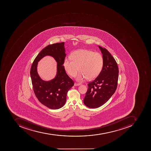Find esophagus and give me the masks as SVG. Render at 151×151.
Listing matches in <instances>:
<instances>
[{
	"label": "esophagus",
	"instance_id": "esophagus-1",
	"mask_svg": "<svg viewBox=\"0 0 151 151\" xmlns=\"http://www.w3.org/2000/svg\"><path fill=\"white\" fill-rule=\"evenodd\" d=\"M80 84H81V83H74V86H79V85H80Z\"/></svg>",
	"mask_w": 151,
	"mask_h": 151
}]
</instances>
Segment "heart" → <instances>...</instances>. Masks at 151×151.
I'll list each match as a JSON object with an SVG mask.
<instances>
[{"mask_svg":"<svg viewBox=\"0 0 151 151\" xmlns=\"http://www.w3.org/2000/svg\"><path fill=\"white\" fill-rule=\"evenodd\" d=\"M71 59L64 60L63 66L71 77H74L78 71L76 80L82 81L86 78L91 80L96 78L102 70L104 64L103 56L98 52L86 49H80L71 54Z\"/></svg>","mask_w":151,"mask_h":151,"instance_id":"1","label":"heart"}]
</instances>
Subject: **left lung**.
I'll return each mask as SVG.
<instances>
[{
  "mask_svg": "<svg viewBox=\"0 0 151 151\" xmlns=\"http://www.w3.org/2000/svg\"><path fill=\"white\" fill-rule=\"evenodd\" d=\"M104 64L96 78L88 84V89L83 99L85 106L91 108L100 107L114 95L118 85L119 68L115 60L105 48L99 46Z\"/></svg>",
  "mask_w": 151,
  "mask_h": 151,
  "instance_id": "1",
  "label": "left lung"
}]
</instances>
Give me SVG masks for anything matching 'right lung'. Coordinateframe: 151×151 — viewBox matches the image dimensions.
I'll use <instances>...</instances> for the list:
<instances>
[{
	"label": "right lung",
	"mask_w": 151,
	"mask_h": 151,
	"mask_svg": "<svg viewBox=\"0 0 151 151\" xmlns=\"http://www.w3.org/2000/svg\"><path fill=\"white\" fill-rule=\"evenodd\" d=\"M64 42L48 45L37 55L32 63L30 76L33 91L40 102L51 109L63 107L66 101L67 93L74 82L66 73L63 64L66 57ZM53 57L57 63L56 76L52 80L45 81L38 74V62L45 56Z\"/></svg>",
	"instance_id": "obj_1"
}]
</instances>
